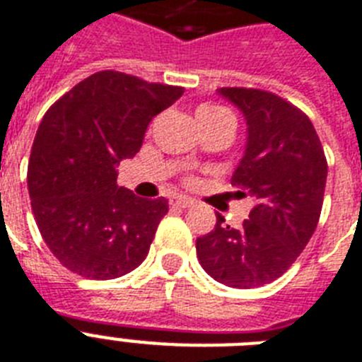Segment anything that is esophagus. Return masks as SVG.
<instances>
[{
	"mask_svg": "<svg viewBox=\"0 0 362 362\" xmlns=\"http://www.w3.org/2000/svg\"><path fill=\"white\" fill-rule=\"evenodd\" d=\"M170 205H172V207L187 209V207H192L194 199L187 198V196H172V198H170Z\"/></svg>",
	"mask_w": 362,
	"mask_h": 362,
	"instance_id": "obj_1",
	"label": "esophagus"
}]
</instances>
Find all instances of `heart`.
Returning a JSON list of instances; mask_svg holds the SVG:
<instances>
[{"label": "heart", "mask_w": 362, "mask_h": 362, "mask_svg": "<svg viewBox=\"0 0 362 362\" xmlns=\"http://www.w3.org/2000/svg\"><path fill=\"white\" fill-rule=\"evenodd\" d=\"M218 112H226V110H223L222 107L211 105V103H207V105H202L198 109V116H213V115H218Z\"/></svg>", "instance_id": "1"}]
</instances>
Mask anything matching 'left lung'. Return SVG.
<instances>
[{
	"label": "left lung",
	"mask_w": 362,
	"mask_h": 362,
	"mask_svg": "<svg viewBox=\"0 0 362 362\" xmlns=\"http://www.w3.org/2000/svg\"><path fill=\"white\" fill-rule=\"evenodd\" d=\"M247 122V146L231 177L255 207L242 228L216 226L196 240L209 276L235 288H253L281 277L305 250L320 220L327 159L309 116L274 92L223 86Z\"/></svg>",
	"instance_id": "left-lung-1"
}]
</instances>
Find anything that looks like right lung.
<instances>
[{"label":"right lung","mask_w":362,"mask_h":362,"mask_svg":"<svg viewBox=\"0 0 362 362\" xmlns=\"http://www.w3.org/2000/svg\"><path fill=\"white\" fill-rule=\"evenodd\" d=\"M183 92L103 70L47 109L33 142L27 187L38 231L62 267L103 281L144 261L168 202L118 187L116 164L139 153L149 122Z\"/></svg>","instance_id":"add662e5"}]
</instances>
